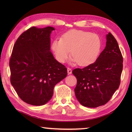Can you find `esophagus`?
Returning a JSON list of instances; mask_svg holds the SVG:
<instances>
[{"label":"esophagus","instance_id":"1","mask_svg":"<svg viewBox=\"0 0 132 132\" xmlns=\"http://www.w3.org/2000/svg\"><path fill=\"white\" fill-rule=\"evenodd\" d=\"M68 74H71L72 73V70L70 68H68Z\"/></svg>","mask_w":132,"mask_h":132}]
</instances>
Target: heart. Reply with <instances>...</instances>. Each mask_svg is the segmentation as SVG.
I'll return each mask as SVG.
<instances>
[{"mask_svg":"<svg viewBox=\"0 0 132 132\" xmlns=\"http://www.w3.org/2000/svg\"><path fill=\"white\" fill-rule=\"evenodd\" d=\"M51 47L60 62H65L71 50L72 62L86 66L96 60L100 50L101 41L99 36L94 33L73 29L64 33L61 39L53 41Z\"/></svg>","mask_w":132,"mask_h":132,"instance_id":"1","label":"heart"}]
</instances>
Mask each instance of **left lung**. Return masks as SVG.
<instances>
[{
    "instance_id": "8db88e82",
    "label": "left lung",
    "mask_w": 132,
    "mask_h": 132,
    "mask_svg": "<svg viewBox=\"0 0 132 132\" xmlns=\"http://www.w3.org/2000/svg\"><path fill=\"white\" fill-rule=\"evenodd\" d=\"M122 63L118 43L109 32L106 35L105 49L96 61L72 71L77 79L75 96L81 104L89 108L105 104L119 87Z\"/></svg>"
}]
</instances>
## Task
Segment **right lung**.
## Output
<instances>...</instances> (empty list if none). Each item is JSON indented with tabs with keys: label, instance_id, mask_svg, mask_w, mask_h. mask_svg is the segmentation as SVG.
Listing matches in <instances>:
<instances>
[{
	"label": "right lung",
	"instance_id": "right-lung-1",
	"mask_svg": "<svg viewBox=\"0 0 132 132\" xmlns=\"http://www.w3.org/2000/svg\"><path fill=\"white\" fill-rule=\"evenodd\" d=\"M54 28L30 27L17 39L10 59L11 83L20 99L42 105L51 99L54 86L68 75L63 64L50 52Z\"/></svg>",
	"mask_w": 132,
	"mask_h": 132
}]
</instances>
